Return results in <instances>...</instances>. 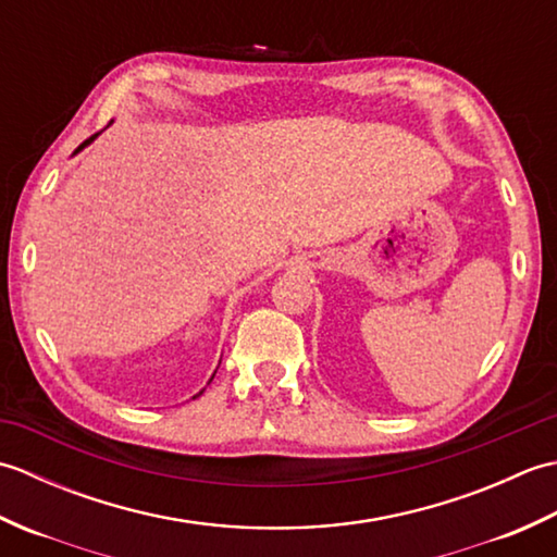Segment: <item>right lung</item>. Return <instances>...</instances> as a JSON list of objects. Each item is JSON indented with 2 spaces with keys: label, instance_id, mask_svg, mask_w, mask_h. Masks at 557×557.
Returning a JSON list of instances; mask_svg holds the SVG:
<instances>
[{
  "label": "right lung",
  "instance_id": "add662e5",
  "mask_svg": "<svg viewBox=\"0 0 557 557\" xmlns=\"http://www.w3.org/2000/svg\"><path fill=\"white\" fill-rule=\"evenodd\" d=\"M96 136H98V134H92V136H90V138H88V140H83V144H81V146H78V150H81V148H83V146H88V144H90V140H92V138H96ZM198 395H200V393H198ZM198 395H196V397H198Z\"/></svg>",
  "mask_w": 557,
  "mask_h": 557
}]
</instances>
